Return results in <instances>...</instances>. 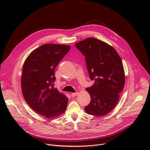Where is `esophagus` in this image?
<instances>
[{
	"instance_id": "esophagus-1",
	"label": "esophagus",
	"mask_w": 150,
	"mask_h": 150,
	"mask_svg": "<svg viewBox=\"0 0 150 150\" xmlns=\"http://www.w3.org/2000/svg\"><path fill=\"white\" fill-rule=\"evenodd\" d=\"M71 95L72 97H75V96L78 95V92H76V93H72L71 94Z\"/></svg>"
}]
</instances>
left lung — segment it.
<instances>
[{
    "label": "left lung",
    "mask_w": 150,
    "mask_h": 150,
    "mask_svg": "<svg viewBox=\"0 0 150 150\" xmlns=\"http://www.w3.org/2000/svg\"><path fill=\"white\" fill-rule=\"evenodd\" d=\"M75 46L85 56L90 79L94 81L86 88L91 100L85 110L89 115L103 116L114 109L125 85L122 60L113 47L95 38H86Z\"/></svg>",
    "instance_id": "1"
}]
</instances>
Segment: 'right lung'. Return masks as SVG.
Wrapping results in <instances>:
<instances>
[{"instance_id": "add662e5", "label": "right lung", "mask_w": 150, "mask_h": 150, "mask_svg": "<svg viewBox=\"0 0 150 150\" xmlns=\"http://www.w3.org/2000/svg\"><path fill=\"white\" fill-rule=\"evenodd\" d=\"M71 46L45 44L33 51L25 60L21 77L24 99L35 112L52 118L65 112L68 98L54 87L57 65Z\"/></svg>"}]
</instances>
